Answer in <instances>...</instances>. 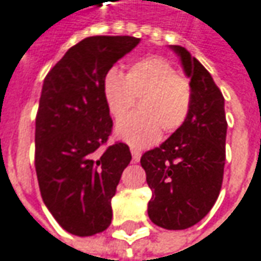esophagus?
<instances>
[{"label":"esophagus","mask_w":261,"mask_h":261,"mask_svg":"<svg viewBox=\"0 0 261 261\" xmlns=\"http://www.w3.org/2000/svg\"><path fill=\"white\" fill-rule=\"evenodd\" d=\"M130 153H132V159H134V162H139L141 161V156L142 153L138 150V149H130Z\"/></svg>","instance_id":"34e87169"}]
</instances>
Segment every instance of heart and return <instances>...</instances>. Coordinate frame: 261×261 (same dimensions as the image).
I'll list each match as a JSON object with an SVG mask.
<instances>
[{"instance_id":"obj_1","label":"heart","mask_w":261,"mask_h":261,"mask_svg":"<svg viewBox=\"0 0 261 261\" xmlns=\"http://www.w3.org/2000/svg\"><path fill=\"white\" fill-rule=\"evenodd\" d=\"M102 95L113 119L119 120L140 99V113L120 120L115 135L135 148H145L159 139L162 129L173 134L186 122L192 107V88L162 57H145L129 66L126 75L118 68L102 78Z\"/></svg>"}]
</instances>
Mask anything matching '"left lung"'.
I'll list each match as a JSON object with an SVG mask.
<instances>
[{
    "mask_svg": "<svg viewBox=\"0 0 261 261\" xmlns=\"http://www.w3.org/2000/svg\"><path fill=\"white\" fill-rule=\"evenodd\" d=\"M190 78L192 107L186 122L170 138L142 154L152 190L149 219L168 230L199 223L216 203L223 182L227 122L224 98L212 75L190 55L172 45Z\"/></svg>",
    "mask_w": 261,
    "mask_h": 261,
    "instance_id": "8db88e82",
    "label": "left lung"
}]
</instances>
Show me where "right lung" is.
Wrapping results in <instances>:
<instances>
[{
	"mask_svg": "<svg viewBox=\"0 0 261 261\" xmlns=\"http://www.w3.org/2000/svg\"><path fill=\"white\" fill-rule=\"evenodd\" d=\"M135 37H89L69 48L44 79L35 119V170L45 206L75 236L112 220L111 199L132 154L115 142L102 78L139 44Z\"/></svg>",
	"mask_w": 261,
	"mask_h": 261,
	"instance_id": "obj_1",
	"label": "right lung"
}]
</instances>
